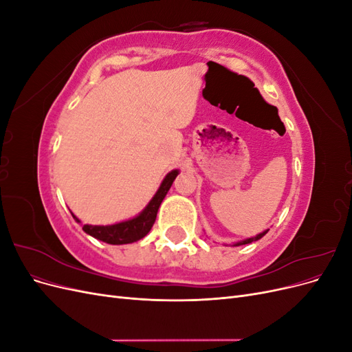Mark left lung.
Here are the masks:
<instances>
[{
    "instance_id": "obj_1",
    "label": "left lung",
    "mask_w": 352,
    "mask_h": 352,
    "mask_svg": "<svg viewBox=\"0 0 352 352\" xmlns=\"http://www.w3.org/2000/svg\"><path fill=\"white\" fill-rule=\"evenodd\" d=\"M265 233H267V230H264L263 233H258L257 236H254V238H248V239H243V241H241V242H236L235 243V247H239V245H245V243H251V242H254V241H258V239H261Z\"/></svg>"
}]
</instances>
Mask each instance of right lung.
I'll return each mask as SVG.
<instances>
[{
    "mask_svg": "<svg viewBox=\"0 0 352 352\" xmlns=\"http://www.w3.org/2000/svg\"><path fill=\"white\" fill-rule=\"evenodd\" d=\"M179 175V170H172V172L167 173L164 180L160 185L158 190L153 199L148 202V206L138 214L136 217L116 223V225H109V226H92V225H83L82 229L88 233V235L97 238L105 243H111V245H123V243H132L142 239L148 232L151 230L155 217H157V211L160 208V204L164 199L166 194L168 192L170 186H172L173 180ZM73 219L78 223L80 220L73 214Z\"/></svg>",
    "mask_w": 352,
    "mask_h": 352,
    "instance_id": "right-lung-1",
    "label": "right lung"
}]
</instances>
